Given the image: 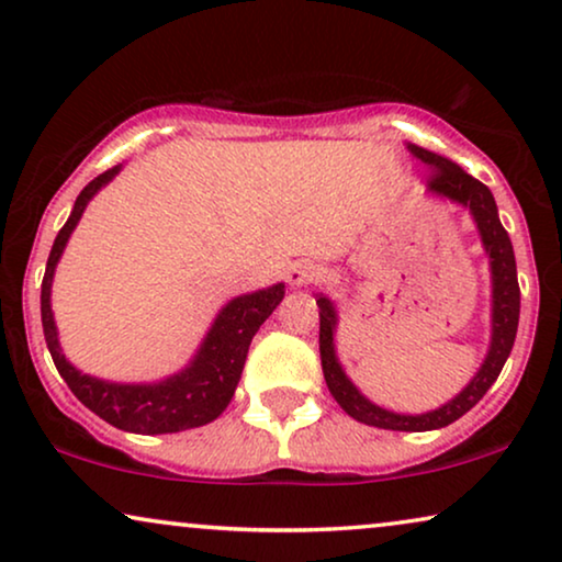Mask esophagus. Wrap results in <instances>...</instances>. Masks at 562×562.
Segmentation results:
<instances>
[{
    "mask_svg": "<svg viewBox=\"0 0 562 562\" xmlns=\"http://www.w3.org/2000/svg\"><path fill=\"white\" fill-rule=\"evenodd\" d=\"M319 276V268L310 263V260H296V263L289 266L286 281L291 286H304V283H312Z\"/></svg>",
    "mask_w": 562,
    "mask_h": 562,
    "instance_id": "obj_1",
    "label": "esophagus"
}]
</instances>
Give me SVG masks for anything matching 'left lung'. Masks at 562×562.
Segmentation results:
<instances>
[{"label":"left lung","instance_id":"1","mask_svg":"<svg viewBox=\"0 0 562 562\" xmlns=\"http://www.w3.org/2000/svg\"><path fill=\"white\" fill-rule=\"evenodd\" d=\"M412 156H417L422 164L429 168L427 189L429 194L448 196L452 202L463 204L471 210L475 227H479L483 248L488 252L491 263V348L483 360L479 373L473 375L471 383L460 391L456 398L442 404L440 409L425 414H396L381 409L373 402L360 394L352 386V381L345 375L342 366L337 363L335 356V325L337 314L333 302L325 294L317 296L319 306V356H322V373H325L329 394L335 402L350 414L352 419L363 425L381 427V429H398V432H427V429L448 427L452 422L471 412L481 402L483 394L494 386V381L502 373V368L514 348L519 325V281H517V260H514V248L506 233L498 210L486 183L473 179L463 168L452 160L437 156L432 150L419 148V145H406Z\"/></svg>","mask_w":562,"mask_h":562}]
</instances>
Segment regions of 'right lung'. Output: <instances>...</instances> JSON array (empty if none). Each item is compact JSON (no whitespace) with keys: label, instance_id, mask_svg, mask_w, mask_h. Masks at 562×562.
I'll list each match as a JSON object with an SVG mask.
<instances>
[{"label":"right lung","instance_id":"1","mask_svg":"<svg viewBox=\"0 0 562 562\" xmlns=\"http://www.w3.org/2000/svg\"><path fill=\"white\" fill-rule=\"evenodd\" d=\"M117 173L120 166H114L83 187L81 194L76 196L71 217L66 220L56 243H53L41 289L45 342H48L50 358L58 368L60 379L68 383L74 396L87 409L94 412L97 417L110 422L112 427L137 435H166L202 427L227 409L229 398H233L237 389V381H240L252 335L258 333V327L281 304L283 283L237 296L227 306H222L212 329L204 337L202 348L196 350L194 360L183 371L173 373L171 379L158 383H110L76 371L64 352H60L56 322H53L50 312V283L60 252H64L74 227L79 225L89 199Z\"/></svg>","mask_w":562,"mask_h":562}]
</instances>
